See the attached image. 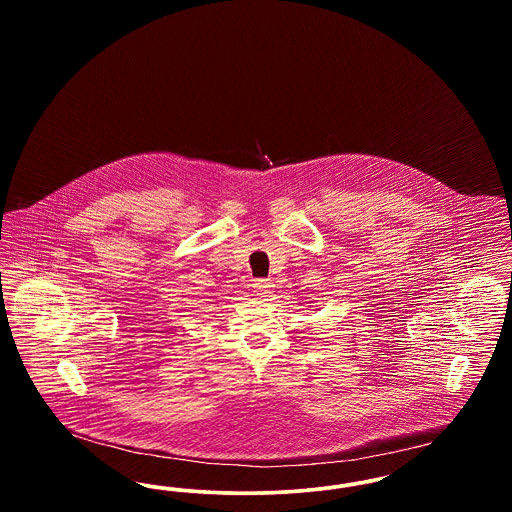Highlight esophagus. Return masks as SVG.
<instances>
[{
    "mask_svg": "<svg viewBox=\"0 0 512 512\" xmlns=\"http://www.w3.org/2000/svg\"><path fill=\"white\" fill-rule=\"evenodd\" d=\"M253 288H255L257 295H259V297H263V299L272 297V295H270V293H272V282H270V280H255Z\"/></svg>",
    "mask_w": 512,
    "mask_h": 512,
    "instance_id": "obj_1",
    "label": "esophagus"
}]
</instances>
